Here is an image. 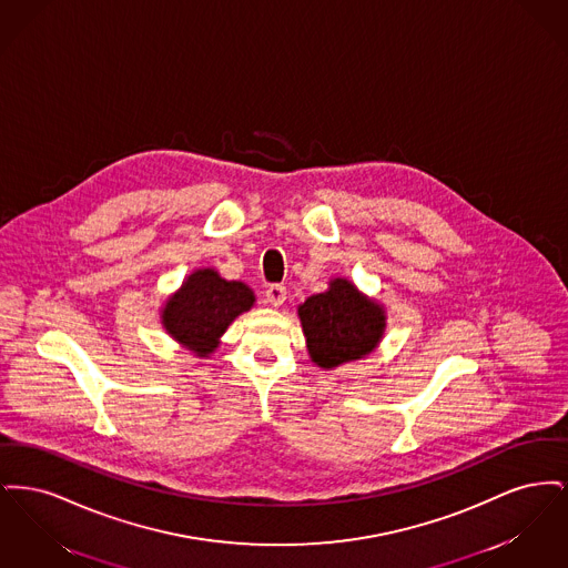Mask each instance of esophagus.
<instances>
[{
  "label": "esophagus",
  "instance_id": "obj_1",
  "mask_svg": "<svg viewBox=\"0 0 568 568\" xmlns=\"http://www.w3.org/2000/svg\"><path fill=\"white\" fill-rule=\"evenodd\" d=\"M285 300H287V290L283 285H271L266 290V302L274 306V308H278Z\"/></svg>",
  "mask_w": 568,
  "mask_h": 568
}]
</instances>
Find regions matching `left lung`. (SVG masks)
I'll return each instance as SVG.
<instances>
[{
	"instance_id": "obj_1",
	"label": "left lung",
	"mask_w": 568,
	"mask_h": 568,
	"mask_svg": "<svg viewBox=\"0 0 568 568\" xmlns=\"http://www.w3.org/2000/svg\"><path fill=\"white\" fill-rule=\"evenodd\" d=\"M297 317L313 364L334 371L375 352L385 336V306L357 290L347 276H334L322 294L306 297Z\"/></svg>"
}]
</instances>
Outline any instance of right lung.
<instances>
[{
    "label": "right lung",
    "mask_w": 568,
    "mask_h": 568,
    "mask_svg": "<svg viewBox=\"0 0 568 568\" xmlns=\"http://www.w3.org/2000/svg\"><path fill=\"white\" fill-rule=\"evenodd\" d=\"M255 304L253 290L243 281H227L213 266L195 268L181 287L165 297L160 322L170 338L195 357L219 349L221 336Z\"/></svg>",
    "instance_id": "1"
}]
</instances>
